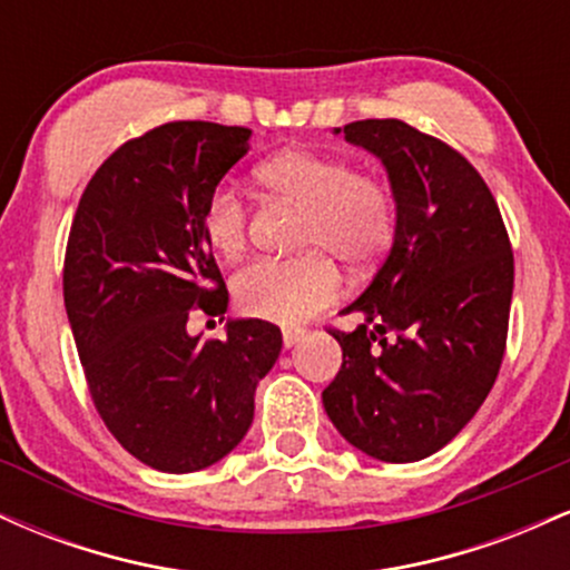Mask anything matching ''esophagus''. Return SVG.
Listing matches in <instances>:
<instances>
[{
	"label": "esophagus",
	"mask_w": 570,
	"mask_h": 570,
	"mask_svg": "<svg viewBox=\"0 0 570 570\" xmlns=\"http://www.w3.org/2000/svg\"><path fill=\"white\" fill-rule=\"evenodd\" d=\"M303 337H305L303 330H284V345H286V348L297 345Z\"/></svg>",
	"instance_id": "obj_1"
}]
</instances>
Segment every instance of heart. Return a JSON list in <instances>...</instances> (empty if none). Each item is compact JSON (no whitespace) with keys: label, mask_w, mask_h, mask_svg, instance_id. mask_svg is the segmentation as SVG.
I'll return each instance as SVG.
<instances>
[{"label":"heart","mask_w":570,"mask_h":570,"mask_svg":"<svg viewBox=\"0 0 570 570\" xmlns=\"http://www.w3.org/2000/svg\"><path fill=\"white\" fill-rule=\"evenodd\" d=\"M273 200L303 208L294 246L297 257H259L235 273L233 297L244 313L276 324H303L340 294L343 259L353 271L375 265L396 230L394 195L385 181L356 174L348 160L313 149H286L257 168ZM203 235L225 257L248 240V208L235 189L219 187L203 208Z\"/></svg>","instance_id":"b5f03b06"}]
</instances>
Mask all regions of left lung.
<instances>
[{"instance_id": "1", "label": "left lung", "mask_w": 570, "mask_h": 570, "mask_svg": "<svg viewBox=\"0 0 570 570\" xmlns=\"http://www.w3.org/2000/svg\"><path fill=\"white\" fill-rule=\"evenodd\" d=\"M383 163L396 206L389 257L343 313V367L324 410L345 442L385 463L434 455L474 417L507 348L514 259L499 206L453 147L402 120L335 128Z\"/></svg>"}]
</instances>
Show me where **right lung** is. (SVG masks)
Here are the masks:
<instances>
[{
  "label": "right lung",
  "mask_w": 570,
  "mask_h": 570,
  "mask_svg": "<svg viewBox=\"0 0 570 570\" xmlns=\"http://www.w3.org/2000/svg\"><path fill=\"white\" fill-rule=\"evenodd\" d=\"M248 139L240 126L166 122L101 163L71 222L63 305L90 396L158 472H200L238 448L281 353V330L259 318L227 322L225 340L187 332L195 307L227 311L200 219Z\"/></svg>",
  "instance_id": "add662e5"
}]
</instances>
